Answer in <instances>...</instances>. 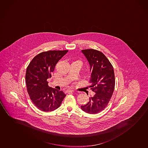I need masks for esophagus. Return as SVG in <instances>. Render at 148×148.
Returning <instances> with one entry per match:
<instances>
[{"label": "esophagus", "mask_w": 148, "mask_h": 148, "mask_svg": "<svg viewBox=\"0 0 148 148\" xmlns=\"http://www.w3.org/2000/svg\"><path fill=\"white\" fill-rule=\"evenodd\" d=\"M66 92L67 93H73V92H74V91H73V90H66Z\"/></svg>", "instance_id": "esophagus-1"}]
</instances>
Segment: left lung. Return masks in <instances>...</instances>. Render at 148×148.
<instances>
[{
	"label": "left lung",
	"instance_id": "8db88e82",
	"mask_svg": "<svg viewBox=\"0 0 148 148\" xmlns=\"http://www.w3.org/2000/svg\"><path fill=\"white\" fill-rule=\"evenodd\" d=\"M82 51L90 65V88L95 93L81 108L87 113L96 114L105 109L113 93L115 84L114 69L109 60L99 51L90 49Z\"/></svg>",
	"mask_w": 148,
	"mask_h": 148
}]
</instances>
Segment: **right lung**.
Masks as SVG:
<instances>
[{
	"label": "right lung",
	"instance_id": "1",
	"mask_svg": "<svg viewBox=\"0 0 148 148\" xmlns=\"http://www.w3.org/2000/svg\"><path fill=\"white\" fill-rule=\"evenodd\" d=\"M68 52L51 50L40 53L27 66L25 74L27 92L34 105L42 111L56 109L66 96L62 91L49 87L47 79L51 77L58 62Z\"/></svg>",
	"mask_w": 148,
	"mask_h": 148
}]
</instances>
